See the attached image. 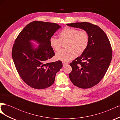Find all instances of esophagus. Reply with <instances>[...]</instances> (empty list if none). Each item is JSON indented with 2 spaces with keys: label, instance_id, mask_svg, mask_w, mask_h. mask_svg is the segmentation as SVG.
Listing matches in <instances>:
<instances>
[{
  "label": "esophagus",
  "instance_id": "obj_1",
  "mask_svg": "<svg viewBox=\"0 0 120 120\" xmlns=\"http://www.w3.org/2000/svg\"><path fill=\"white\" fill-rule=\"evenodd\" d=\"M63 67H65L66 66H67L68 64V63L66 62H63Z\"/></svg>",
  "mask_w": 120,
  "mask_h": 120
}]
</instances>
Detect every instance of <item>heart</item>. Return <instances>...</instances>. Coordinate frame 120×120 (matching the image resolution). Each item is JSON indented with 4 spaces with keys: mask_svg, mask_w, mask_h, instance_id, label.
<instances>
[{
    "mask_svg": "<svg viewBox=\"0 0 120 120\" xmlns=\"http://www.w3.org/2000/svg\"><path fill=\"white\" fill-rule=\"evenodd\" d=\"M60 38H50V45L56 52L61 48V42L67 41L66 49L60 50L56 55L57 60L66 62L75 56L76 53L80 55L88 48L89 43V36L88 32L84 30L79 31L77 29L65 27L59 34Z\"/></svg>",
    "mask_w": 120,
    "mask_h": 120,
    "instance_id": "1",
    "label": "heart"
}]
</instances>
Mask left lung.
Returning a JSON list of instances; mask_svg holds the SVG:
<instances>
[{
    "label": "left lung",
    "mask_w": 120,
    "mask_h": 120,
    "mask_svg": "<svg viewBox=\"0 0 120 120\" xmlns=\"http://www.w3.org/2000/svg\"><path fill=\"white\" fill-rule=\"evenodd\" d=\"M67 25L82 29L89 36L88 48L70 64L72 71L69 77L79 88H92L101 81L110 66L112 58L111 43L105 32L96 25L87 22Z\"/></svg>",
    "instance_id": "obj_1"
}]
</instances>
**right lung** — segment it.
Segmentation results:
<instances>
[{
  "mask_svg": "<svg viewBox=\"0 0 120 120\" xmlns=\"http://www.w3.org/2000/svg\"><path fill=\"white\" fill-rule=\"evenodd\" d=\"M60 27L55 23L34 21L25 26L15 39L12 50L13 60L20 78L32 88L51 86L56 74L63 67L60 60L48 61L55 55L49 39ZM32 40L39 45L35 46Z\"/></svg>",
  "mask_w": 120,
  "mask_h": 120,
  "instance_id": "right-lung-1",
  "label": "right lung"
}]
</instances>
